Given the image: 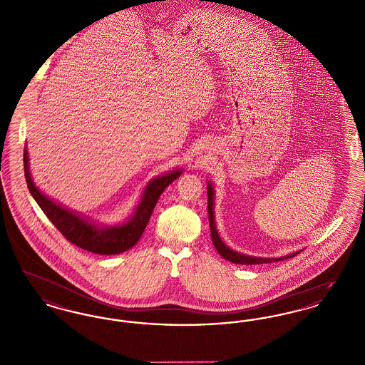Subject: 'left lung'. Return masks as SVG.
<instances>
[{
	"mask_svg": "<svg viewBox=\"0 0 365 365\" xmlns=\"http://www.w3.org/2000/svg\"><path fill=\"white\" fill-rule=\"evenodd\" d=\"M207 189H208V217L209 227H210V237H212V242H213L215 249L217 250V253L223 259L231 261L234 264H247L249 265V264H267V262L287 260V259H292V257H294V256L299 253V250H298V252L286 255V256H282V257L268 259V257L247 256V255H243V253H240V252H235V250L230 249L226 243L223 242V240L220 238V235L217 232V228H216V222H215V189H213V185L209 180Z\"/></svg>",
	"mask_w": 365,
	"mask_h": 365,
	"instance_id": "left-lung-1",
	"label": "left lung"
}]
</instances>
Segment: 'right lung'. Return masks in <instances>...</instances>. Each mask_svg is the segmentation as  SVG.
<instances>
[{"instance_id": "add662e5", "label": "right lung", "mask_w": 365, "mask_h": 365, "mask_svg": "<svg viewBox=\"0 0 365 365\" xmlns=\"http://www.w3.org/2000/svg\"><path fill=\"white\" fill-rule=\"evenodd\" d=\"M23 161L27 187L39 208L71 243L97 255H119L138 242L161 192L183 173L182 168H176L167 174L153 178L145 186L138 205L130 217L120 225L105 226L63 207L38 189L30 173L27 146L24 148Z\"/></svg>"}]
</instances>
